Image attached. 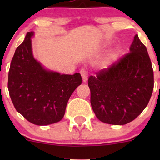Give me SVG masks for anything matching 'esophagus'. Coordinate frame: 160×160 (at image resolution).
<instances>
[{
	"instance_id": "esophagus-1",
	"label": "esophagus",
	"mask_w": 160,
	"mask_h": 160,
	"mask_svg": "<svg viewBox=\"0 0 160 160\" xmlns=\"http://www.w3.org/2000/svg\"><path fill=\"white\" fill-rule=\"evenodd\" d=\"M80 74H81L82 79H83V83H86L88 81V73L87 72V70L85 69H81L80 70Z\"/></svg>"
}]
</instances>
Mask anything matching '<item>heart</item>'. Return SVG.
<instances>
[{
  "instance_id": "1",
  "label": "heart",
  "mask_w": 160,
  "mask_h": 160,
  "mask_svg": "<svg viewBox=\"0 0 160 160\" xmlns=\"http://www.w3.org/2000/svg\"><path fill=\"white\" fill-rule=\"evenodd\" d=\"M114 56H115V54H113V55H111V60H112V59H113V58L114 57Z\"/></svg>"
}]
</instances>
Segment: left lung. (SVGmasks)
<instances>
[{"label": "left lung", "mask_w": 160, "mask_h": 160, "mask_svg": "<svg viewBox=\"0 0 160 160\" xmlns=\"http://www.w3.org/2000/svg\"><path fill=\"white\" fill-rule=\"evenodd\" d=\"M90 104L96 117L122 125L136 118L152 96L154 77L146 47L135 35L130 52L88 79Z\"/></svg>", "instance_id": "obj_1"}]
</instances>
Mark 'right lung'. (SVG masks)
Returning a JSON list of instances; mask_svg holds the SVG:
<instances>
[{
  "instance_id": "1",
  "label": "right lung",
  "mask_w": 160,
  "mask_h": 160,
  "mask_svg": "<svg viewBox=\"0 0 160 160\" xmlns=\"http://www.w3.org/2000/svg\"><path fill=\"white\" fill-rule=\"evenodd\" d=\"M33 32L15 50L8 72L9 94L14 108L34 125H47L62 120L67 102L81 84V75L60 74L45 68L32 53Z\"/></svg>"
}]
</instances>
